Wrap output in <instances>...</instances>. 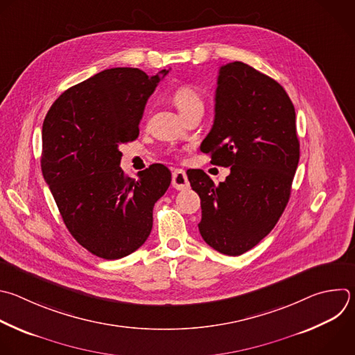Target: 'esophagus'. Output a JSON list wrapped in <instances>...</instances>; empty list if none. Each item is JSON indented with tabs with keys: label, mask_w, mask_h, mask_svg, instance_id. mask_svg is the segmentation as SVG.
Here are the masks:
<instances>
[{
	"label": "esophagus",
	"mask_w": 355,
	"mask_h": 355,
	"mask_svg": "<svg viewBox=\"0 0 355 355\" xmlns=\"http://www.w3.org/2000/svg\"><path fill=\"white\" fill-rule=\"evenodd\" d=\"M173 187L175 189H185L189 187V181L187 177V173L181 168H177L173 171V181H171Z\"/></svg>",
	"instance_id": "esophagus-1"
}]
</instances>
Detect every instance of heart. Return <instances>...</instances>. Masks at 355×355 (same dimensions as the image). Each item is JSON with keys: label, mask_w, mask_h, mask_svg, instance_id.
<instances>
[{"label": "heart", "mask_w": 355, "mask_h": 355, "mask_svg": "<svg viewBox=\"0 0 355 355\" xmlns=\"http://www.w3.org/2000/svg\"><path fill=\"white\" fill-rule=\"evenodd\" d=\"M171 98H173V103L175 104V107L182 114V116L191 111L203 110V105H205L200 93L189 85H182V86L177 87L174 90Z\"/></svg>", "instance_id": "obj_1"}]
</instances>
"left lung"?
Returning <instances> with one entry per match:
<instances>
[{"label":"left lung","instance_id":"1","mask_svg":"<svg viewBox=\"0 0 355 355\" xmlns=\"http://www.w3.org/2000/svg\"><path fill=\"white\" fill-rule=\"evenodd\" d=\"M214 100L200 152L230 175L214 185L202 170L187 174L200 198L202 239L239 257L266 237L288 203L300 160L295 110L280 83L240 61L220 67Z\"/></svg>","mask_w":355,"mask_h":355}]
</instances>
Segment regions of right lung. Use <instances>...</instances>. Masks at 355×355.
I'll return each mask as SVG.
<instances>
[{
	"instance_id": "add662e5",
	"label": "right lung",
	"mask_w": 355,
	"mask_h": 355,
	"mask_svg": "<svg viewBox=\"0 0 355 355\" xmlns=\"http://www.w3.org/2000/svg\"><path fill=\"white\" fill-rule=\"evenodd\" d=\"M167 72L104 69L65 90L44 118V181L72 237L98 258L120 259L142 247L153 206L170 187L163 164L138 180L120 167V145L138 138L146 101Z\"/></svg>"
}]
</instances>
